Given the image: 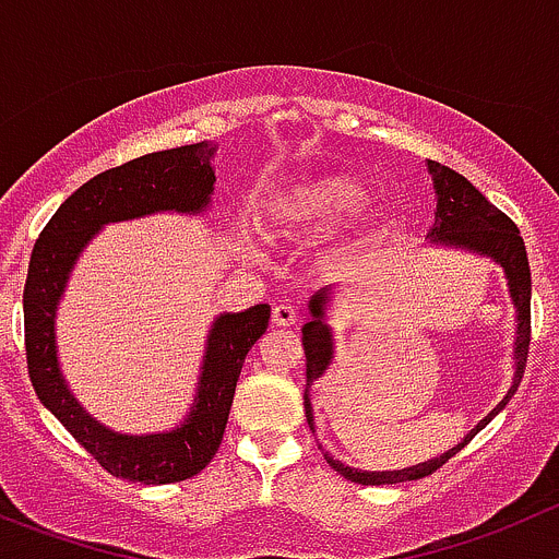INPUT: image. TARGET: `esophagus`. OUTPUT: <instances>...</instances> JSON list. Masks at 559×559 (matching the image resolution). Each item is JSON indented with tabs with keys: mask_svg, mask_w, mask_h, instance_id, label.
I'll use <instances>...</instances> for the list:
<instances>
[{
	"mask_svg": "<svg viewBox=\"0 0 559 559\" xmlns=\"http://www.w3.org/2000/svg\"><path fill=\"white\" fill-rule=\"evenodd\" d=\"M271 321L276 326H296L299 323V310L294 305H276L274 312H271Z\"/></svg>",
	"mask_w": 559,
	"mask_h": 559,
	"instance_id": "obj_1",
	"label": "esophagus"
}]
</instances>
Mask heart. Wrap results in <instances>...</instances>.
<instances>
[{"label": "heart", "mask_w": 559, "mask_h": 559, "mask_svg": "<svg viewBox=\"0 0 559 559\" xmlns=\"http://www.w3.org/2000/svg\"><path fill=\"white\" fill-rule=\"evenodd\" d=\"M362 189L343 175H323L285 191L274 203V225L288 236L329 233L356 209Z\"/></svg>", "instance_id": "1"}]
</instances>
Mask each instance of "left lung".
<instances>
[{
	"instance_id": "obj_1",
	"label": "left lung",
	"mask_w": 559,
	"mask_h": 559,
	"mask_svg": "<svg viewBox=\"0 0 559 559\" xmlns=\"http://www.w3.org/2000/svg\"><path fill=\"white\" fill-rule=\"evenodd\" d=\"M430 175H433V186H436V222L430 227V236L436 241L442 243H453V247H464V249H475V252L488 254L497 263H502L504 274H508V285H510V296L515 301V310H519V348H515V381L513 390L508 392L502 403L466 436L464 442L459 448H453L450 453L439 455L433 461H425L419 466H408V469L401 472H356L350 466L340 464V461L326 459L329 466L334 472L345 477L350 483H362V486H390V483H406V480H419V477L433 475L436 469H442L455 453L466 448V444L491 423L493 414L504 406V403L513 397L515 386L522 381L524 376V365H527V354H530V334H533V326H530V296H533V276H530V260H527V249H524V238L519 233V227L513 225L508 214L497 209L493 203H488L486 197L464 178L455 169L444 167L439 162H428ZM323 305H326V294H318L316 299L310 301V312L312 318L305 323L301 329V345H305V356H307V386L312 384L316 379H321L323 370L329 368L332 362V334H329L326 321H323ZM305 412H307V423L312 428V406L310 397H307L305 390Z\"/></svg>"
}]
</instances>
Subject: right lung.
Masks as SVG:
<instances>
[{
	"mask_svg": "<svg viewBox=\"0 0 559 559\" xmlns=\"http://www.w3.org/2000/svg\"><path fill=\"white\" fill-rule=\"evenodd\" d=\"M211 156L214 147L197 142L131 158L90 178L40 230L26 271L24 345L37 397L109 475L145 486L189 480L211 464L225 436L243 359L269 329L271 307L254 305L214 323L197 406L183 428L156 436L111 433L73 401L57 368L55 307L73 260L100 225L153 211H203L216 180Z\"/></svg>",
	"mask_w": 559,
	"mask_h": 559,
	"instance_id": "obj_1",
	"label": "right lung"
}]
</instances>
